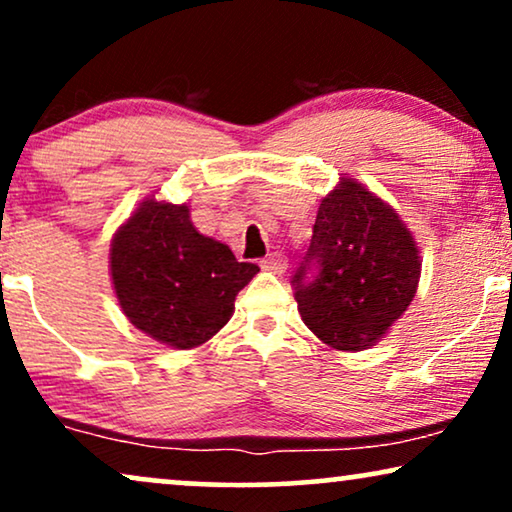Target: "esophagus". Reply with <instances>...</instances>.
I'll return each instance as SVG.
<instances>
[{
  "label": "esophagus",
  "mask_w": 512,
  "mask_h": 512,
  "mask_svg": "<svg viewBox=\"0 0 512 512\" xmlns=\"http://www.w3.org/2000/svg\"><path fill=\"white\" fill-rule=\"evenodd\" d=\"M260 267L267 271H274V274H281V271H286L288 260H286V255H281V252H271L269 257H264V260L260 262Z\"/></svg>",
  "instance_id": "obj_1"
}]
</instances>
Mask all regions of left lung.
Listing matches in <instances>:
<instances>
[{
	"mask_svg": "<svg viewBox=\"0 0 512 512\" xmlns=\"http://www.w3.org/2000/svg\"><path fill=\"white\" fill-rule=\"evenodd\" d=\"M420 255L397 212L342 177L321 200L312 243L293 276L297 312L342 352L371 347L416 295Z\"/></svg>",
	"mask_w": 512,
	"mask_h": 512,
	"instance_id": "8db88e82",
	"label": "left lung"
}]
</instances>
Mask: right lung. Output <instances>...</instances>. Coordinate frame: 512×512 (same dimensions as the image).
Returning <instances> with one entry per match:
<instances>
[{
    "mask_svg": "<svg viewBox=\"0 0 512 512\" xmlns=\"http://www.w3.org/2000/svg\"><path fill=\"white\" fill-rule=\"evenodd\" d=\"M260 271L229 245L198 234L189 205L148 198L115 231L111 278L122 312L174 349L208 342L234 314L238 290Z\"/></svg>",
    "mask_w": 512,
    "mask_h": 512,
    "instance_id": "add662e5",
    "label": "right lung"
}]
</instances>
